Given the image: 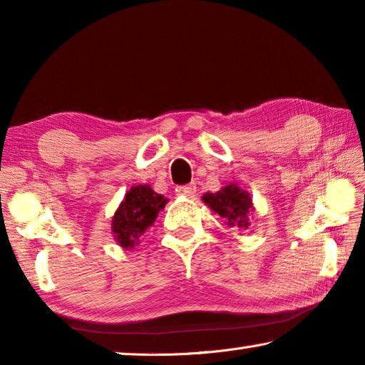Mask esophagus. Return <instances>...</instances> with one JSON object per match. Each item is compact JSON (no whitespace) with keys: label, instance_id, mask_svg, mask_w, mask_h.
<instances>
[{"label":"esophagus","instance_id":"obj_1","mask_svg":"<svg viewBox=\"0 0 365 365\" xmlns=\"http://www.w3.org/2000/svg\"><path fill=\"white\" fill-rule=\"evenodd\" d=\"M178 195L187 196V197H193L196 195V185L195 183H188V185H182V187L177 188Z\"/></svg>","mask_w":365,"mask_h":365}]
</instances>
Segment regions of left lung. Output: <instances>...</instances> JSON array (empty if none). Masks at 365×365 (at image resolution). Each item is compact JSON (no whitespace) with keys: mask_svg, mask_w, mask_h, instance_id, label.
I'll return each mask as SVG.
<instances>
[{"mask_svg":"<svg viewBox=\"0 0 365 365\" xmlns=\"http://www.w3.org/2000/svg\"><path fill=\"white\" fill-rule=\"evenodd\" d=\"M202 201L224 219L228 227L248 228L252 212V201L245 190L237 185H227L217 193H206Z\"/></svg>","mask_w":365,"mask_h":365,"instance_id":"obj_1","label":"left lung"}]
</instances>
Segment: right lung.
<instances>
[{
	"label": "right lung",
	"mask_w": 365,
	"mask_h": 365,
	"mask_svg": "<svg viewBox=\"0 0 365 365\" xmlns=\"http://www.w3.org/2000/svg\"><path fill=\"white\" fill-rule=\"evenodd\" d=\"M168 197L153 191L150 185L130 188L113 219L114 238L122 248H133L148 227L153 225Z\"/></svg>",
	"instance_id": "obj_1"
}]
</instances>
